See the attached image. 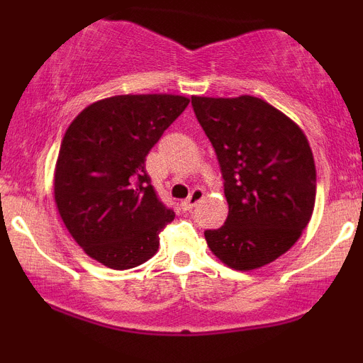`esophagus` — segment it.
<instances>
[{
  "label": "esophagus",
  "mask_w": 363,
  "mask_h": 363,
  "mask_svg": "<svg viewBox=\"0 0 363 363\" xmlns=\"http://www.w3.org/2000/svg\"><path fill=\"white\" fill-rule=\"evenodd\" d=\"M203 198H205V193H203L201 189H193V193L189 194V198L184 199V201L181 203L182 210H191V208H194L196 205H198Z\"/></svg>",
  "instance_id": "esophagus-1"
}]
</instances>
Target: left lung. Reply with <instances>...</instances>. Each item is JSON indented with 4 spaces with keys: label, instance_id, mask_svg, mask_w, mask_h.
<instances>
[{
    "label": "left lung",
    "instance_id": "left-lung-1",
    "mask_svg": "<svg viewBox=\"0 0 363 363\" xmlns=\"http://www.w3.org/2000/svg\"><path fill=\"white\" fill-rule=\"evenodd\" d=\"M191 104L215 148L228 203L222 227L205 232L208 247L237 272L269 264L297 242L314 211L315 165L307 136L252 95H193Z\"/></svg>",
    "mask_w": 363,
    "mask_h": 363
}]
</instances>
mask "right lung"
I'll use <instances>...</instances> for the list:
<instances>
[{
    "label": "right lung",
    "mask_w": 363,
    "mask_h": 363,
    "mask_svg": "<svg viewBox=\"0 0 363 363\" xmlns=\"http://www.w3.org/2000/svg\"><path fill=\"white\" fill-rule=\"evenodd\" d=\"M187 104L172 94L114 95L90 104L66 129L54 203L91 259L129 269L155 256L158 234L176 215L157 198L145 160Z\"/></svg>",
    "instance_id": "obj_1"
}]
</instances>
